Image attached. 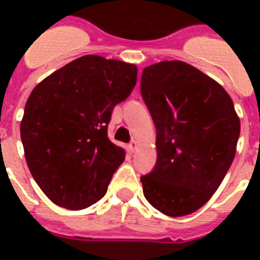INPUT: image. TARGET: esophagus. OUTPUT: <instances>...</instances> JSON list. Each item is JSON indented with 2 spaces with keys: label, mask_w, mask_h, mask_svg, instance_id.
Segmentation results:
<instances>
[{
  "label": "esophagus",
  "mask_w": 260,
  "mask_h": 260,
  "mask_svg": "<svg viewBox=\"0 0 260 260\" xmlns=\"http://www.w3.org/2000/svg\"><path fill=\"white\" fill-rule=\"evenodd\" d=\"M128 148H129L131 152H135V151H136V150H138V148H139V142H136V140H134V142L131 143L129 147H128Z\"/></svg>",
  "instance_id": "34e87169"
}]
</instances>
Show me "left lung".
Here are the masks:
<instances>
[{
  "instance_id": "obj_1",
  "label": "left lung",
  "mask_w": 260,
  "mask_h": 260,
  "mask_svg": "<svg viewBox=\"0 0 260 260\" xmlns=\"http://www.w3.org/2000/svg\"><path fill=\"white\" fill-rule=\"evenodd\" d=\"M142 97L156 128L158 160L140 178L144 197L170 217L204 206L234 162L240 120L225 89L196 67L165 60L146 67Z\"/></svg>"
}]
</instances>
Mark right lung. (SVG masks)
Masks as SVG:
<instances>
[{
  "label": "right lung",
  "mask_w": 260,
  "mask_h": 260,
  "mask_svg": "<svg viewBox=\"0 0 260 260\" xmlns=\"http://www.w3.org/2000/svg\"><path fill=\"white\" fill-rule=\"evenodd\" d=\"M138 67L85 55L32 90L20 124L26 165L58 206L85 209L105 196L125 151L108 138L114 106L134 90Z\"/></svg>",
  "instance_id": "obj_1"
}]
</instances>
